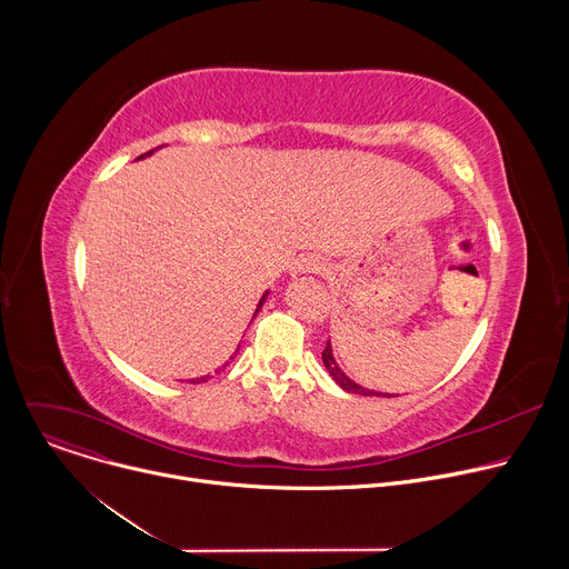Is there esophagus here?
I'll list each match as a JSON object with an SVG mask.
<instances>
[{
    "mask_svg": "<svg viewBox=\"0 0 569 569\" xmlns=\"http://www.w3.org/2000/svg\"><path fill=\"white\" fill-rule=\"evenodd\" d=\"M319 270V261L312 259V257H301L295 261V266L290 268V274L297 277V274H306V272H317Z\"/></svg>",
    "mask_w": 569,
    "mask_h": 569,
    "instance_id": "1",
    "label": "esophagus"
}]
</instances>
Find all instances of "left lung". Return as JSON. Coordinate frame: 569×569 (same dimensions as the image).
<instances>
[{
  "label": "left lung",
  "instance_id": "left-lung-1",
  "mask_svg": "<svg viewBox=\"0 0 569 569\" xmlns=\"http://www.w3.org/2000/svg\"><path fill=\"white\" fill-rule=\"evenodd\" d=\"M321 360H323V367H327V371L331 373V378L345 389V391H349V393H360V396H382V398H389V396H393V393H382V391H373V389H367V387H360L358 382H353L342 369H340V365L336 362V358H333V347H331V340L327 342V349L321 351ZM398 396V393H396Z\"/></svg>",
  "mask_w": 569,
  "mask_h": 569
}]
</instances>
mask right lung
Masks as SVG:
<instances>
[{
    "label": "right lung",
    "mask_w": 569,
    "mask_h": 569,
    "mask_svg": "<svg viewBox=\"0 0 569 569\" xmlns=\"http://www.w3.org/2000/svg\"><path fill=\"white\" fill-rule=\"evenodd\" d=\"M148 154H152V150H148V152H143V154H141V157H137V159H143V157H148ZM266 297H268V292H266V295H263V297H261V301H259V306H257V312H259V310H261V306H263V301H266ZM257 312H254V315H257ZM207 378H209V376H202V378H196V380H191V382H193V385H198V382H204V380H207Z\"/></svg>",
    "instance_id": "right-lung-1"
}]
</instances>
